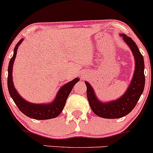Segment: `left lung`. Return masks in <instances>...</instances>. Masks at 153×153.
Masks as SVG:
<instances>
[{
  "label": "left lung",
  "instance_id": "obj_1",
  "mask_svg": "<svg viewBox=\"0 0 153 153\" xmlns=\"http://www.w3.org/2000/svg\"><path fill=\"white\" fill-rule=\"evenodd\" d=\"M126 44L132 52L135 60V69L132 80L123 96L118 99L108 102H101L98 99L94 88L87 81V98L93 111L101 118L118 119L130 113L140 99L145 88V78L144 74L145 63L143 56L140 53L137 46L131 37L120 34Z\"/></svg>",
  "mask_w": 153,
  "mask_h": 153
}]
</instances>
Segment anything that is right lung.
<instances>
[{
	"mask_svg": "<svg viewBox=\"0 0 153 153\" xmlns=\"http://www.w3.org/2000/svg\"><path fill=\"white\" fill-rule=\"evenodd\" d=\"M24 39L19 40L14 47L13 57L10 58L8 68V88L10 97L13 100L19 110L24 114L30 117L31 119H38V120H45V119H53L57 117L62 111L65 105L66 100L71 92L72 89L76 82L79 81V78H76L71 80V82L65 84L59 89L55 99L52 102L50 103H32L24 99L19 95L14 88L13 82V77H12V71H13V65L15 58L16 57L17 50L19 45L22 44Z\"/></svg>",
	"mask_w": 153,
	"mask_h": 153,
	"instance_id": "1",
	"label": "right lung"
}]
</instances>
